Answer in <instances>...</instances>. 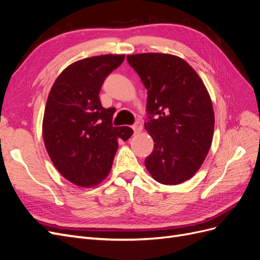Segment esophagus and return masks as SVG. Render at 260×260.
I'll return each mask as SVG.
<instances>
[{"instance_id":"esophagus-1","label":"esophagus","mask_w":260,"mask_h":260,"mask_svg":"<svg viewBox=\"0 0 260 260\" xmlns=\"http://www.w3.org/2000/svg\"><path fill=\"white\" fill-rule=\"evenodd\" d=\"M132 129H133V131H135V133H140L143 129V125L140 121H137L135 124L132 125Z\"/></svg>"}]
</instances>
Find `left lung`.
Instances as JSON below:
<instances>
[{
	"label": "left lung",
	"mask_w": 260,
	"mask_h": 260,
	"mask_svg": "<svg viewBox=\"0 0 260 260\" xmlns=\"http://www.w3.org/2000/svg\"><path fill=\"white\" fill-rule=\"evenodd\" d=\"M147 90L154 140L145 167L157 182L176 185L191 179L205 160L214 137L215 114L205 84L187 62L165 53L128 55Z\"/></svg>",
	"instance_id": "obj_1"
}]
</instances>
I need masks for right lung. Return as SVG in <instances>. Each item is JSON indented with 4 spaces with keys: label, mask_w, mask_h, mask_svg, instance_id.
I'll return each mask as SVG.
<instances>
[{
    "label": "right lung",
    "mask_w": 260,
    "mask_h": 260,
    "mask_svg": "<svg viewBox=\"0 0 260 260\" xmlns=\"http://www.w3.org/2000/svg\"><path fill=\"white\" fill-rule=\"evenodd\" d=\"M124 55H100L66 67L55 80L44 109L42 135L53 165L69 182L90 187L112 169L118 141H127L129 127H113L114 107L104 108L99 94L105 78Z\"/></svg>",
    "instance_id": "obj_1"
}]
</instances>
